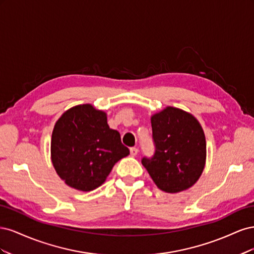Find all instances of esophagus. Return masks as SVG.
<instances>
[{
	"mask_svg": "<svg viewBox=\"0 0 254 254\" xmlns=\"http://www.w3.org/2000/svg\"><path fill=\"white\" fill-rule=\"evenodd\" d=\"M137 152H139V149H137L136 147L130 148V155H131L132 157H135L137 155Z\"/></svg>",
	"mask_w": 254,
	"mask_h": 254,
	"instance_id": "1",
	"label": "esophagus"
}]
</instances>
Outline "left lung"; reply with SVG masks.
I'll return each mask as SVG.
<instances>
[{"label":"left lung","mask_w":254,"mask_h":254,"mask_svg":"<svg viewBox=\"0 0 254 254\" xmlns=\"http://www.w3.org/2000/svg\"><path fill=\"white\" fill-rule=\"evenodd\" d=\"M155 152L142 164L166 193L190 188L200 177L206 156L203 130L193 115L173 107L151 117Z\"/></svg>","instance_id":"obj_1"}]
</instances>
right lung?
I'll return each mask as SVG.
<instances>
[{
  "mask_svg": "<svg viewBox=\"0 0 254 254\" xmlns=\"http://www.w3.org/2000/svg\"><path fill=\"white\" fill-rule=\"evenodd\" d=\"M52 162L68 187L89 191L101 187L119 160L129 155L106 113L76 106L57 121L52 134Z\"/></svg>",
  "mask_w": 254,
  "mask_h": 254,
  "instance_id": "right-lung-1",
  "label": "right lung"
}]
</instances>
